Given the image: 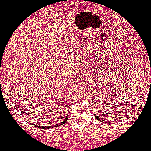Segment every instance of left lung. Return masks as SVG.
I'll use <instances>...</instances> for the list:
<instances>
[{
	"instance_id": "obj_1",
	"label": "left lung",
	"mask_w": 151,
	"mask_h": 151,
	"mask_svg": "<svg viewBox=\"0 0 151 151\" xmlns=\"http://www.w3.org/2000/svg\"><path fill=\"white\" fill-rule=\"evenodd\" d=\"M95 117H96V118L97 119V121H101V122H108L107 121H104V120H103V119L102 118H99V117H98L97 115H96V114H95Z\"/></svg>"
}]
</instances>
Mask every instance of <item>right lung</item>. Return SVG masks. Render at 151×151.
<instances>
[{
	"label": "right lung",
	"instance_id": "obj_1",
	"mask_svg": "<svg viewBox=\"0 0 151 151\" xmlns=\"http://www.w3.org/2000/svg\"><path fill=\"white\" fill-rule=\"evenodd\" d=\"M66 121H67V116H66V117H65L64 119H63V121H61L60 123H59V124H56V125H53V126H45V127H42V126H37L38 128H42V129H49V128H53V127H59V126H61L63 125V124H64L66 122Z\"/></svg>",
	"mask_w": 151,
	"mask_h": 151
}]
</instances>
